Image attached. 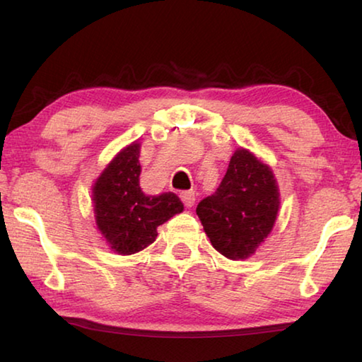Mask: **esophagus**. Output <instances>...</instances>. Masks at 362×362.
<instances>
[{
  "label": "esophagus",
  "mask_w": 362,
  "mask_h": 362,
  "mask_svg": "<svg viewBox=\"0 0 362 362\" xmlns=\"http://www.w3.org/2000/svg\"><path fill=\"white\" fill-rule=\"evenodd\" d=\"M180 199L187 207H192L194 204V201H196V194H194V192H182Z\"/></svg>",
  "instance_id": "1"
}]
</instances>
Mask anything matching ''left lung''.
Here are the masks:
<instances>
[{
  "mask_svg": "<svg viewBox=\"0 0 362 362\" xmlns=\"http://www.w3.org/2000/svg\"><path fill=\"white\" fill-rule=\"evenodd\" d=\"M279 211L276 179L246 148L230 159L217 192L196 207L212 246L231 260L252 255L273 230Z\"/></svg>",
  "mask_w": 362,
  "mask_h": 362,
  "instance_id": "1",
  "label": "left lung"
}]
</instances>
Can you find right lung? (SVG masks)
Segmentation results:
<instances>
[{
    "label": "right lung",
    "mask_w": 362,
    "mask_h": 362,
    "mask_svg": "<svg viewBox=\"0 0 362 362\" xmlns=\"http://www.w3.org/2000/svg\"><path fill=\"white\" fill-rule=\"evenodd\" d=\"M140 144L122 148L93 187L97 228L115 252L131 255L156 240V228L183 211L179 196H146L140 188Z\"/></svg>",
    "instance_id": "obj_1"
}]
</instances>
